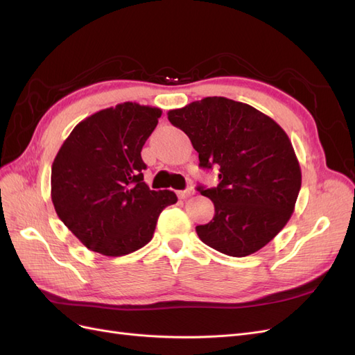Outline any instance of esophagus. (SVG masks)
<instances>
[{
	"label": "esophagus",
	"instance_id": "34e87169",
	"mask_svg": "<svg viewBox=\"0 0 355 355\" xmlns=\"http://www.w3.org/2000/svg\"><path fill=\"white\" fill-rule=\"evenodd\" d=\"M192 194H194V189H192V188H187L185 191H179V192H178L179 198H182V200H185V198L191 197Z\"/></svg>",
	"mask_w": 355,
	"mask_h": 355
}]
</instances>
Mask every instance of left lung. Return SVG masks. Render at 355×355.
Instances as JSON below:
<instances>
[{
  "instance_id": "left-lung-1",
  "label": "left lung",
  "mask_w": 355,
  "mask_h": 355,
  "mask_svg": "<svg viewBox=\"0 0 355 355\" xmlns=\"http://www.w3.org/2000/svg\"><path fill=\"white\" fill-rule=\"evenodd\" d=\"M185 132L200 167H219V184L197 187L214 204V216L196 228L211 249L249 256L288 222L300 189V167L288 136L272 118L227 98H204L168 111Z\"/></svg>"
}]
</instances>
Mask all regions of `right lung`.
<instances>
[{
	"label": "right lung",
	"instance_id": "add662e5",
	"mask_svg": "<svg viewBox=\"0 0 355 355\" xmlns=\"http://www.w3.org/2000/svg\"><path fill=\"white\" fill-rule=\"evenodd\" d=\"M161 110L133 102L106 108L75 125L53 161L51 201L58 216L87 249L124 256L153 240L173 191L144 182L141 151Z\"/></svg>",
	"mask_w": 355,
	"mask_h": 355
}]
</instances>
